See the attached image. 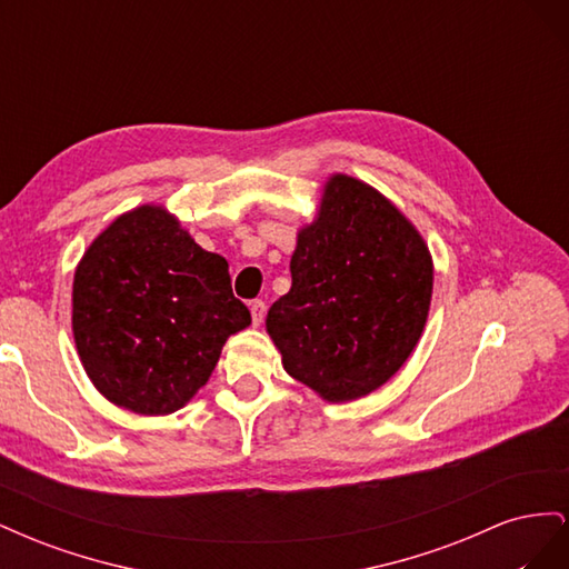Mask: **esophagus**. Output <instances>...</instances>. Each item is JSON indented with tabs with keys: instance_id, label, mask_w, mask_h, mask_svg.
<instances>
[{
	"instance_id": "1",
	"label": "esophagus",
	"mask_w": 569,
	"mask_h": 569,
	"mask_svg": "<svg viewBox=\"0 0 569 569\" xmlns=\"http://www.w3.org/2000/svg\"><path fill=\"white\" fill-rule=\"evenodd\" d=\"M249 311H251V322L253 325H261L266 318V303L261 299H256L249 303Z\"/></svg>"
}]
</instances>
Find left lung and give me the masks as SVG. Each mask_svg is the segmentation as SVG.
<instances>
[{
    "label": "left lung",
    "mask_w": 569,
    "mask_h": 569,
    "mask_svg": "<svg viewBox=\"0 0 569 569\" xmlns=\"http://www.w3.org/2000/svg\"><path fill=\"white\" fill-rule=\"evenodd\" d=\"M289 270L291 289L270 306L266 330L295 380L343 403L399 372L425 330L435 266L422 234L385 194L332 176Z\"/></svg>",
    "instance_id": "1"
}]
</instances>
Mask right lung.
Returning a JSON list of instances; mask_svg holds the SVG:
<instances>
[{
	"instance_id": "1",
	"label": "right lung",
	"mask_w": 569,
	"mask_h": 569,
	"mask_svg": "<svg viewBox=\"0 0 569 569\" xmlns=\"http://www.w3.org/2000/svg\"><path fill=\"white\" fill-rule=\"evenodd\" d=\"M251 325L228 261L163 206L118 216L73 278V339L101 396L137 416L180 410L209 382L230 335Z\"/></svg>"
}]
</instances>
